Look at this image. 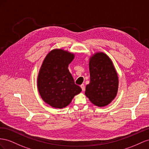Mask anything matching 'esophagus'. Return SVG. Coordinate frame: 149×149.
<instances>
[{
	"instance_id": "1",
	"label": "esophagus",
	"mask_w": 149,
	"mask_h": 149,
	"mask_svg": "<svg viewBox=\"0 0 149 149\" xmlns=\"http://www.w3.org/2000/svg\"><path fill=\"white\" fill-rule=\"evenodd\" d=\"M80 87H81L82 91H85V88H86V87H85V85L84 84H82L81 86H80Z\"/></svg>"
}]
</instances>
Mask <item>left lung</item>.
Listing matches in <instances>:
<instances>
[{"mask_svg": "<svg viewBox=\"0 0 149 149\" xmlns=\"http://www.w3.org/2000/svg\"><path fill=\"white\" fill-rule=\"evenodd\" d=\"M90 83L85 94L98 107L107 105L116 97L118 77L110 58L103 52L95 53L89 61Z\"/></svg>", "mask_w": 149, "mask_h": 149, "instance_id": "left-lung-1", "label": "left lung"}]
</instances>
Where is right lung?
<instances>
[{
    "instance_id": "add662e5",
    "label": "right lung",
    "mask_w": 149,
    "mask_h": 149,
    "mask_svg": "<svg viewBox=\"0 0 149 149\" xmlns=\"http://www.w3.org/2000/svg\"><path fill=\"white\" fill-rule=\"evenodd\" d=\"M74 54L62 49H54L47 55L37 77V87L42 99L54 108L69 105L82 89L74 82L68 69Z\"/></svg>"
}]
</instances>
